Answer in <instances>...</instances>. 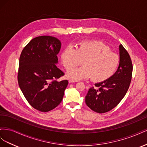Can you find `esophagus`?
<instances>
[{"label":"esophagus","instance_id":"1","mask_svg":"<svg viewBox=\"0 0 147 147\" xmlns=\"http://www.w3.org/2000/svg\"><path fill=\"white\" fill-rule=\"evenodd\" d=\"M77 81H76V80H69V83H75V82H77Z\"/></svg>","mask_w":147,"mask_h":147}]
</instances>
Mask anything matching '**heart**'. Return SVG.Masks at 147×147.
Wrapping results in <instances>:
<instances>
[{
    "mask_svg": "<svg viewBox=\"0 0 147 147\" xmlns=\"http://www.w3.org/2000/svg\"><path fill=\"white\" fill-rule=\"evenodd\" d=\"M61 61L65 69L70 70L66 74L67 78L79 80L91 77L92 81L98 83L112 77L119 64V56L111 52L109 46L96 40H83L76 50L67 47L61 54ZM82 61L83 66L73 69Z\"/></svg>",
    "mask_w": 147,
    "mask_h": 147,
    "instance_id": "obj_1",
    "label": "heart"
}]
</instances>
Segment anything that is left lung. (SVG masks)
Here are the masks:
<instances>
[{
	"instance_id": "8db88e82",
	"label": "left lung",
	"mask_w": 147,
	"mask_h": 147,
	"mask_svg": "<svg viewBox=\"0 0 147 147\" xmlns=\"http://www.w3.org/2000/svg\"><path fill=\"white\" fill-rule=\"evenodd\" d=\"M119 64L113 76L104 82L95 84L89 90L85 97L88 107L99 113H104L116 107L129 87L132 74V64L126 49L119 46Z\"/></svg>"
}]
</instances>
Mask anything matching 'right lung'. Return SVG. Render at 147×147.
<instances>
[{
    "instance_id": "right-lung-1",
    "label": "right lung",
    "mask_w": 147,
    "mask_h": 147,
    "mask_svg": "<svg viewBox=\"0 0 147 147\" xmlns=\"http://www.w3.org/2000/svg\"><path fill=\"white\" fill-rule=\"evenodd\" d=\"M61 47L59 40L43 35L31 40L20 55L19 86L29 104L42 112L61 103L69 83L57 80L64 75L56 65Z\"/></svg>"
}]
</instances>
